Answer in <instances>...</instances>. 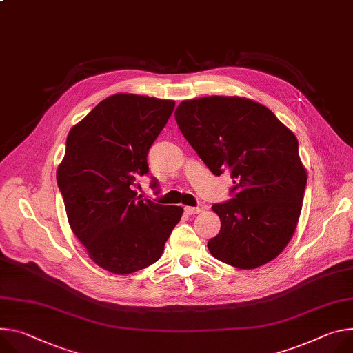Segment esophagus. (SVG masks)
<instances>
[{
  "mask_svg": "<svg viewBox=\"0 0 353 353\" xmlns=\"http://www.w3.org/2000/svg\"><path fill=\"white\" fill-rule=\"evenodd\" d=\"M203 211V208L200 207H184V212L188 215H194V214H200Z\"/></svg>",
  "mask_w": 353,
  "mask_h": 353,
  "instance_id": "34e87169",
  "label": "esophagus"
}]
</instances>
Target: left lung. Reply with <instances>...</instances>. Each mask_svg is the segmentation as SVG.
I'll return each mask as SVG.
<instances>
[{"mask_svg":"<svg viewBox=\"0 0 353 353\" xmlns=\"http://www.w3.org/2000/svg\"><path fill=\"white\" fill-rule=\"evenodd\" d=\"M174 118L207 168L235 179V199L212 205L221 230L208 241L211 254L243 270L277 258L294 235L307 184L296 135L268 107L238 95L184 100Z\"/></svg>","mask_w":353,"mask_h":353,"instance_id":"8db88e82","label":"left lung"}]
</instances>
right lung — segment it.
Here are the masks:
<instances>
[{
  "label": "right lung",
  "mask_w": 353,
  "mask_h": 353,
  "mask_svg": "<svg viewBox=\"0 0 353 353\" xmlns=\"http://www.w3.org/2000/svg\"><path fill=\"white\" fill-rule=\"evenodd\" d=\"M174 104L114 94L68 135L57 184L73 234L88 258L107 272L130 274L159 261L183 215L181 207L141 200L134 191L137 177L149 172V148Z\"/></svg>",
  "instance_id": "obj_1"
}]
</instances>
